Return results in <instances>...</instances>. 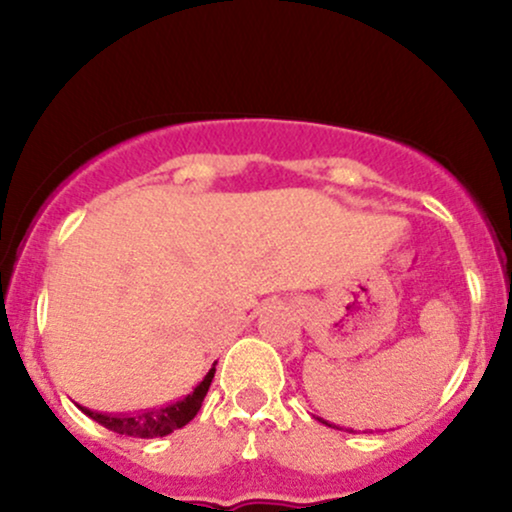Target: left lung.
I'll use <instances>...</instances> for the list:
<instances>
[{
    "label": "left lung",
    "mask_w": 512,
    "mask_h": 512,
    "mask_svg": "<svg viewBox=\"0 0 512 512\" xmlns=\"http://www.w3.org/2000/svg\"><path fill=\"white\" fill-rule=\"evenodd\" d=\"M320 421H322V424H327V421H325V419H320ZM327 426H332V424H327ZM332 428H334V426H332Z\"/></svg>",
    "instance_id": "8db88e82"
}]
</instances>
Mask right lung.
<instances>
[{
	"instance_id": "1",
	"label": "right lung",
	"mask_w": 512,
	"mask_h": 512,
	"mask_svg": "<svg viewBox=\"0 0 512 512\" xmlns=\"http://www.w3.org/2000/svg\"><path fill=\"white\" fill-rule=\"evenodd\" d=\"M214 373H216V363L211 366L209 373L204 375L202 383H199L190 395L178 399V402H170L166 407L144 409L139 411V414H103V411H91L86 407H81V411H84L86 416H91L93 421H98L101 426L120 433V436H132V438L168 436V433H173L175 428H182L195 419L199 407H202L204 397H207L211 380H214Z\"/></svg>"
}]
</instances>
